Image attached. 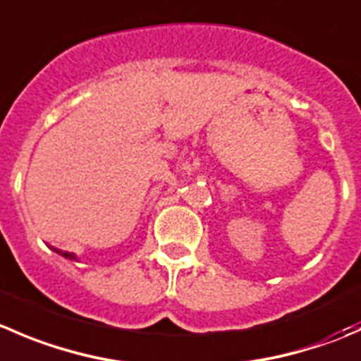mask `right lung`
Masks as SVG:
<instances>
[{
	"label": "right lung",
	"mask_w": 361,
	"mask_h": 361,
	"mask_svg": "<svg viewBox=\"0 0 361 361\" xmlns=\"http://www.w3.org/2000/svg\"><path fill=\"white\" fill-rule=\"evenodd\" d=\"M52 250H54V252H58V254H61L63 257H66V259H77L75 255L72 254V252H61V250H56V248H52Z\"/></svg>",
	"instance_id": "1"
}]
</instances>
